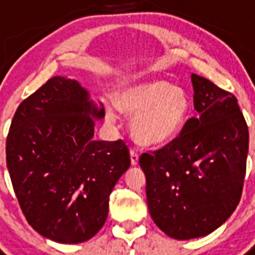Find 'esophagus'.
<instances>
[{"label": "esophagus", "instance_id": "obj_1", "mask_svg": "<svg viewBox=\"0 0 255 255\" xmlns=\"http://www.w3.org/2000/svg\"><path fill=\"white\" fill-rule=\"evenodd\" d=\"M131 164L132 165H136L137 164V161H139V153H137V151H136L135 148H131Z\"/></svg>", "mask_w": 255, "mask_h": 255}]
</instances>
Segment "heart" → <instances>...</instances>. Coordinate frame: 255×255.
Instances as JSON below:
<instances>
[{"instance_id":"heart-1","label":"heart","mask_w":255,"mask_h":255,"mask_svg":"<svg viewBox=\"0 0 255 255\" xmlns=\"http://www.w3.org/2000/svg\"><path fill=\"white\" fill-rule=\"evenodd\" d=\"M120 111L133 116L132 132L139 141L161 145L181 131L189 114V98L180 87L167 81H149L128 86L119 94ZM107 119L115 122L114 106L106 108Z\"/></svg>"}]
</instances>
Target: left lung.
Returning <instances> with one entry per match:
<instances>
[{
	"mask_svg": "<svg viewBox=\"0 0 255 255\" xmlns=\"http://www.w3.org/2000/svg\"><path fill=\"white\" fill-rule=\"evenodd\" d=\"M196 116L173 140L140 156L149 214L174 240L208 236L241 200L249 129L237 98L192 74Z\"/></svg>",
	"mask_w": 255,
	"mask_h": 255,
	"instance_id": "obj_1",
	"label": "left lung"
}]
</instances>
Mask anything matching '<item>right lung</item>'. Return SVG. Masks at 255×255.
<instances>
[{"label": "right lung", "instance_id": "add662e5", "mask_svg": "<svg viewBox=\"0 0 255 255\" xmlns=\"http://www.w3.org/2000/svg\"><path fill=\"white\" fill-rule=\"evenodd\" d=\"M104 108L77 81L54 77L26 98L6 137V165L22 213L35 232L61 244L95 236L114 186L131 165L124 140H94Z\"/></svg>", "mask_w": 255, "mask_h": 255}]
</instances>
